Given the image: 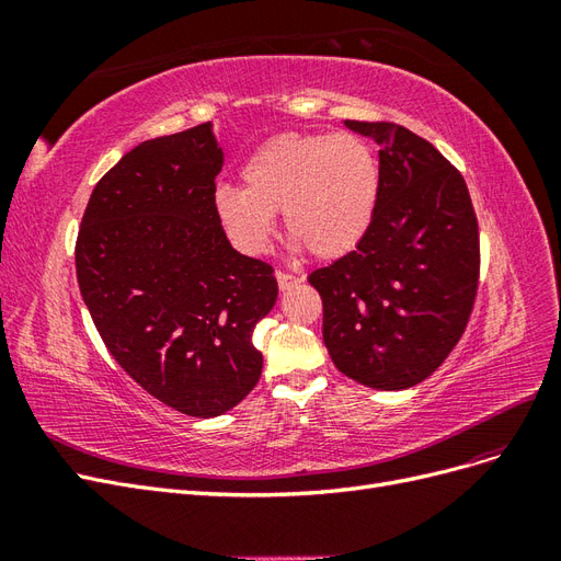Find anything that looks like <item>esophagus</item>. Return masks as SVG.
I'll list each match as a JSON object with an SVG mask.
<instances>
[{"instance_id":"obj_1","label":"esophagus","mask_w":561,"mask_h":561,"mask_svg":"<svg viewBox=\"0 0 561 561\" xmlns=\"http://www.w3.org/2000/svg\"><path fill=\"white\" fill-rule=\"evenodd\" d=\"M276 280H278L280 293L290 290V287H295V285H299V283H301V278H297V276H293V274H285V271H278V274H276Z\"/></svg>"}]
</instances>
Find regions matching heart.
Masks as SVG:
<instances>
[{"label":"heart","mask_w":561,"mask_h":561,"mask_svg":"<svg viewBox=\"0 0 561 561\" xmlns=\"http://www.w3.org/2000/svg\"><path fill=\"white\" fill-rule=\"evenodd\" d=\"M243 190L219 186L215 210L231 241L264 252L283 210L285 233L316 260L360 245L377 213L381 173L371 147L351 133H280L241 165Z\"/></svg>","instance_id":"heart-1"}]
</instances>
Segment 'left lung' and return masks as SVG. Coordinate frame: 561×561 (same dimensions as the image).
<instances>
[{
    "label": "left lung",
    "mask_w": 561,
    "mask_h": 561,
    "mask_svg": "<svg viewBox=\"0 0 561 561\" xmlns=\"http://www.w3.org/2000/svg\"><path fill=\"white\" fill-rule=\"evenodd\" d=\"M379 145L371 227L346 257L316 268L322 342L336 369L379 390L428 379L461 339L478 295L480 229L463 175L416 133L344 122Z\"/></svg>",
    "instance_id": "obj_1"
}]
</instances>
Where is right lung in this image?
<instances>
[{
  "mask_svg": "<svg viewBox=\"0 0 561 561\" xmlns=\"http://www.w3.org/2000/svg\"><path fill=\"white\" fill-rule=\"evenodd\" d=\"M213 124L147 140L95 184L77 236V280L126 375L173 410L210 419L262 375L252 330L278 283L233 250L215 210Z\"/></svg>",
  "mask_w": 561,
  "mask_h": 561,
  "instance_id": "obj_1",
  "label": "right lung"
}]
</instances>
